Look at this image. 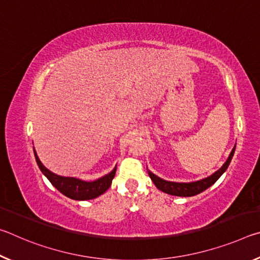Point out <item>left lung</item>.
Instances as JSON below:
<instances>
[{"label":"left lung","mask_w":260,"mask_h":260,"mask_svg":"<svg viewBox=\"0 0 260 260\" xmlns=\"http://www.w3.org/2000/svg\"><path fill=\"white\" fill-rule=\"evenodd\" d=\"M235 148L232 149V151L228 156L227 160L223 162V165L220 167L218 171H215L213 174H211L210 177L197 180V181H192V182H174V181H167V180L161 179L159 177H157L156 174H153L152 172L148 170V174L150 177L151 181L155 183V186L161 190L162 192L169 193V195H173V196H181V197H190V196H195L197 193H201L202 191H204L208 189L209 187L212 186V184L217 181V180L221 177V175L225 173V171L227 170V167L230 166L231 160L233 156H234L235 152Z\"/></svg>","instance_id":"obj_1"}]
</instances>
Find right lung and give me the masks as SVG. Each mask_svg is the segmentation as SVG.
<instances>
[{"label": "right lung", "instance_id": "obj_1", "mask_svg": "<svg viewBox=\"0 0 260 260\" xmlns=\"http://www.w3.org/2000/svg\"><path fill=\"white\" fill-rule=\"evenodd\" d=\"M34 150L35 160L38 162L39 169L41 170L43 175L49 180L52 186H54L57 190H59L63 195L68 196L69 199L76 200V201H88L94 200L99 197L108 190L109 187L111 186L112 180L116 174L117 166L111 172L105 174L104 177L99 178L94 180V181H85V180L73 178V177H63V175L55 174L47 169V167L42 164L41 160L39 159L38 153Z\"/></svg>", "mask_w": 260, "mask_h": 260}]
</instances>
